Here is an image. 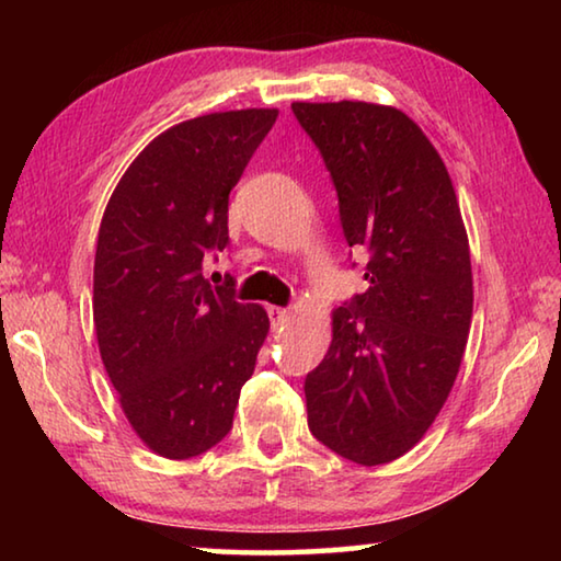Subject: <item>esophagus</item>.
Listing matches in <instances>:
<instances>
[{"label": "esophagus", "mask_w": 561, "mask_h": 561, "mask_svg": "<svg viewBox=\"0 0 561 561\" xmlns=\"http://www.w3.org/2000/svg\"><path fill=\"white\" fill-rule=\"evenodd\" d=\"M267 314H270V321H272L274 329H279L282 324H287V321H289V311L282 309V307H270Z\"/></svg>", "instance_id": "34e87169"}]
</instances>
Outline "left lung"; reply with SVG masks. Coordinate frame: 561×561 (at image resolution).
<instances>
[{"instance_id":"1","label":"left lung","mask_w":561,"mask_h":561,"mask_svg":"<svg viewBox=\"0 0 561 561\" xmlns=\"http://www.w3.org/2000/svg\"><path fill=\"white\" fill-rule=\"evenodd\" d=\"M336 187L341 230L364 250L368 289L334 311L307 374L309 431L341 458L383 465L431 428L472 319L470 247L438 150L403 111L291 103Z\"/></svg>"}]
</instances>
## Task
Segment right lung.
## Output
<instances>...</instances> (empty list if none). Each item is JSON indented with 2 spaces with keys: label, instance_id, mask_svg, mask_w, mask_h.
Returning a JSON list of instances; mask_svg holds the SVG:
<instances>
[{
  "label": "right lung",
  "instance_id": "1",
  "mask_svg": "<svg viewBox=\"0 0 561 561\" xmlns=\"http://www.w3.org/2000/svg\"><path fill=\"white\" fill-rule=\"evenodd\" d=\"M277 108L207 113L148 144L113 190L93 262L103 366L150 450L187 460L232 428L240 391L270 331L234 282L205 279L230 244L227 205Z\"/></svg>",
  "mask_w": 561,
  "mask_h": 561
}]
</instances>
